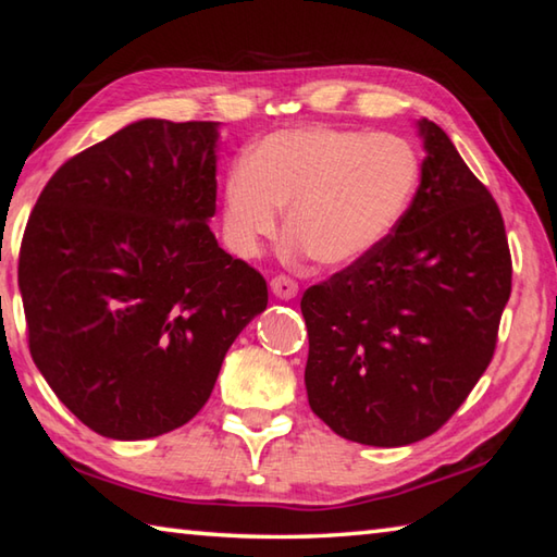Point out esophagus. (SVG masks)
Wrapping results in <instances>:
<instances>
[{
    "instance_id": "esophagus-1",
    "label": "esophagus",
    "mask_w": 557,
    "mask_h": 557,
    "mask_svg": "<svg viewBox=\"0 0 557 557\" xmlns=\"http://www.w3.org/2000/svg\"><path fill=\"white\" fill-rule=\"evenodd\" d=\"M270 289H272V295L280 297V299H295L299 287H297L295 280H289L285 275H277V277L270 280Z\"/></svg>"
}]
</instances>
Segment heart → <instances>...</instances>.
Returning a JSON list of instances; mask_svg holds the SVG:
<instances>
[{"label": "heart", "mask_w": 557, "mask_h": 557, "mask_svg": "<svg viewBox=\"0 0 557 557\" xmlns=\"http://www.w3.org/2000/svg\"><path fill=\"white\" fill-rule=\"evenodd\" d=\"M420 184V157L398 135L299 127L275 132L223 182V238L256 258L287 211L292 252L346 268L388 240Z\"/></svg>", "instance_id": "1"}]
</instances>
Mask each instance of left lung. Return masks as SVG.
<instances>
[{
	"label": "left lung",
	"mask_w": 557,
	"mask_h": 557,
	"mask_svg": "<svg viewBox=\"0 0 557 557\" xmlns=\"http://www.w3.org/2000/svg\"><path fill=\"white\" fill-rule=\"evenodd\" d=\"M428 157L388 240L301 297L309 408L373 447L430 437L492 363L511 252L488 188L430 120Z\"/></svg>",
	"instance_id": "obj_1"
}]
</instances>
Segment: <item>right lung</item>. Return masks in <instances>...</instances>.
Masks as SVG:
<instances>
[{
  "mask_svg": "<svg viewBox=\"0 0 557 557\" xmlns=\"http://www.w3.org/2000/svg\"><path fill=\"white\" fill-rule=\"evenodd\" d=\"M219 122L139 120L69 159L18 250L29 351L83 425L147 440L186 425L265 277L219 248Z\"/></svg>",
  "mask_w": 557,
  "mask_h": 557,
  "instance_id": "obj_1",
  "label": "right lung"
}]
</instances>
